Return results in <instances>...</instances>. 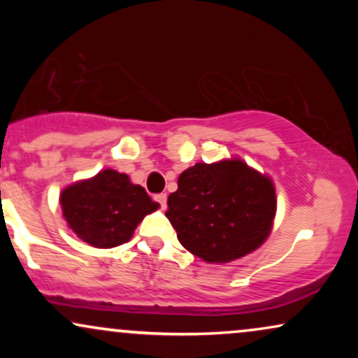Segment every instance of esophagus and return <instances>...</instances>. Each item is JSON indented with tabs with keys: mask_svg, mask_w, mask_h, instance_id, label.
Returning <instances> with one entry per match:
<instances>
[{
	"mask_svg": "<svg viewBox=\"0 0 358 358\" xmlns=\"http://www.w3.org/2000/svg\"><path fill=\"white\" fill-rule=\"evenodd\" d=\"M155 200L159 203V207L162 208L166 207V193H156Z\"/></svg>",
	"mask_w": 358,
	"mask_h": 358,
	"instance_id": "esophagus-1",
	"label": "esophagus"
}]
</instances>
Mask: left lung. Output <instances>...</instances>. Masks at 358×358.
I'll return each mask as SVG.
<instances>
[{
	"label": "left lung",
	"instance_id": "obj_1",
	"mask_svg": "<svg viewBox=\"0 0 358 358\" xmlns=\"http://www.w3.org/2000/svg\"><path fill=\"white\" fill-rule=\"evenodd\" d=\"M274 213L276 192L268 176L225 159L185 170L165 215L185 249L207 262H229L266 241Z\"/></svg>",
	"mask_w": 358,
	"mask_h": 358
}]
</instances>
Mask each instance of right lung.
<instances>
[{"mask_svg": "<svg viewBox=\"0 0 358 358\" xmlns=\"http://www.w3.org/2000/svg\"><path fill=\"white\" fill-rule=\"evenodd\" d=\"M64 217L82 241L94 248H116L131 239L136 225L159 207L129 176L104 170L94 178L65 188Z\"/></svg>", "mask_w": 358, "mask_h": 358, "instance_id": "add662e5", "label": "right lung"}]
</instances>
